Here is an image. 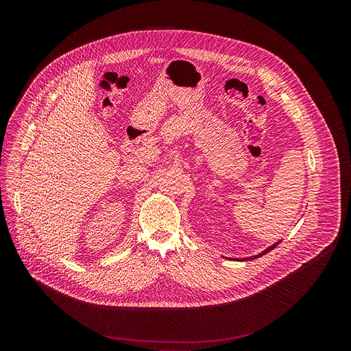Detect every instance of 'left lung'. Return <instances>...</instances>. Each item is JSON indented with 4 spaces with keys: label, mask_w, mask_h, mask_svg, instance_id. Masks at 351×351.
Returning a JSON list of instances; mask_svg holds the SVG:
<instances>
[{
    "label": "left lung",
    "mask_w": 351,
    "mask_h": 351,
    "mask_svg": "<svg viewBox=\"0 0 351 351\" xmlns=\"http://www.w3.org/2000/svg\"><path fill=\"white\" fill-rule=\"evenodd\" d=\"M279 243H280V240H279V241H276V243H275V244H272V245H269V247H268V248H265V250H264V252H263V253H260V254H258V256H254V257H247V260H254V258H258V257H261V256H264V254H267V253H269V252H271V250H274V248H275V247H276V245H278V244H279Z\"/></svg>",
    "instance_id": "obj_1"
}]
</instances>
